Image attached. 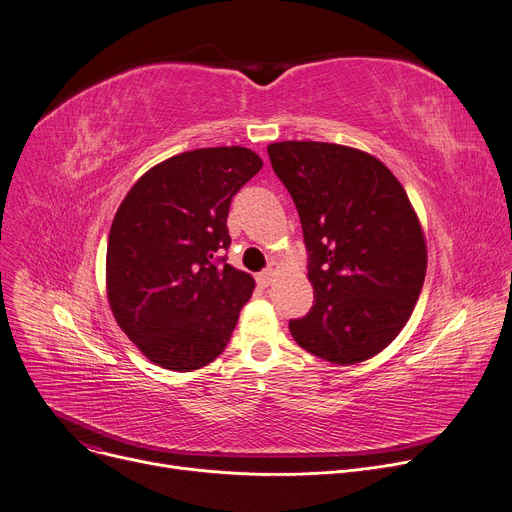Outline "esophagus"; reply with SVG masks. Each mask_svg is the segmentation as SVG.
Returning a JSON list of instances; mask_svg holds the SVG:
<instances>
[{"label": "esophagus", "mask_w": 512, "mask_h": 512, "mask_svg": "<svg viewBox=\"0 0 512 512\" xmlns=\"http://www.w3.org/2000/svg\"><path fill=\"white\" fill-rule=\"evenodd\" d=\"M280 269H282L280 263L271 261V263L267 265V269H263V271L259 273V284H261V286H269V284L273 282V277L277 275V271H280Z\"/></svg>", "instance_id": "esophagus-1"}]
</instances>
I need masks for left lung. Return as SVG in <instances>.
Wrapping results in <instances>:
<instances>
[{
	"instance_id": "obj_1",
	"label": "left lung",
	"mask_w": 512,
	"mask_h": 512,
	"mask_svg": "<svg viewBox=\"0 0 512 512\" xmlns=\"http://www.w3.org/2000/svg\"><path fill=\"white\" fill-rule=\"evenodd\" d=\"M310 255L314 304L294 341L339 365L384 351L404 329L427 273V241L402 183L374 155L316 141L267 147Z\"/></svg>"
}]
</instances>
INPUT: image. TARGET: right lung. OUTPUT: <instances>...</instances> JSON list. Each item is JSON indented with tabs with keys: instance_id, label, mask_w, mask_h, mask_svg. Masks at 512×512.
<instances>
[{
	"instance_id": "add662e5",
	"label": "right lung",
	"mask_w": 512,
	"mask_h": 512,
	"mask_svg": "<svg viewBox=\"0 0 512 512\" xmlns=\"http://www.w3.org/2000/svg\"><path fill=\"white\" fill-rule=\"evenodd\" d=\"M263 161L247 147L185 151L151 167L122 200L108 237L112 314L141 353L171 371L212 363L255 280L218 259L228 206Z\"/></svg>"
}]
</instances>
